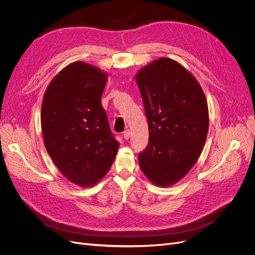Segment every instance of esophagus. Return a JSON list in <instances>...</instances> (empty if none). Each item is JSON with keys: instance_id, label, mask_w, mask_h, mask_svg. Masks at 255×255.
Here are the masks:
<instances>
[{"instance_id": "esophagus-1", "label": "esophagus", "mask_w": 255, "mask_h": 255, "mask_svg": "<svg viewBox=\"0 0 255 255\" xmlns=\"http://www.w3.org/2000/svg\"><path fill=\"white\" fill-rule=\"evenodd\" d=\"M123 136L125 139H129L131 136V131L130 130H125L123 133Z\"/></svg>"}]
</instances>
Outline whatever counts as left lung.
I'll return each instance as SVG.
<instances>
[{"mask_svg": "<svg viewBox=\"0 0 255 255\" xmlns=\"http://www.w3.org/2000/svg\"><path fill=\"white\" fill-rule=\"evenodd\" d=\"M149 125V143L138 154L144 176L158 186L180 181L195 164L209 129L208 104L194 76L161 58L135 76Z\"/></svg>", "mask_w": 255, "mask_h": 255, "instance_id": "1", "label": "left lung"}]
</instances>
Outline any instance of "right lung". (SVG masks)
Wrapping results in <instances>:
<instances>
[{
	"mask_svg": "<svg viewBox=\"0 0 255 255\" xmlns=\"http://www.w3.org/2000/svg\"><path fill=\"white\" fill-rule=\"evenodd\" d=\"M106 78L96 67L75 62L51 80L43 97L46 151L67 179L83 187L106 175L120 145L101 104Z\"/></svg>",
	"mask_w": 255,
	"mask_h": 255,
	"instance_id": "right-lung-1",
	"label": "right lung"
}]
</instances>
